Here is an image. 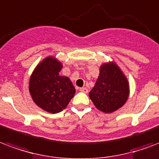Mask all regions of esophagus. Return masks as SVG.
Instances as JSON below:
<instances>
[{"mask_svg": "<svg viewBox=\"0 0 159 159\" xmlns=\"http://www.w3.org/2000/svg\"><path fill=\"white\" fill-rule=\"evenodd\" d=\"M80 92H82V93H88V90L87 88H81L79 89Z\"/></svg>", "mask_w": 159, "mask_h": 159, "instance_id": "esophagus-1", "label": "esophagus"}]
</instances>
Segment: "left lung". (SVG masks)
Here are the masks:
<instances>
[{
  "mask_svg": "<svg viewBox=\"0 0 159 159\" xmlns=\"http://www.w3.org/2000/svg\"><path fill=\"white\" fill-rule=\"evenodd\" d=\"M129 96L128 79L119 66L112 61L102 64L89 98L97 108L103 112H112L123 107Z\"/></svg>",
  "mask_w": 159,
  "mask_h": 159,
  "instance_id": "8db88e82",
  "label": "left lung"
}]
</instances>
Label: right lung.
Returning <instances> with one entry per match:
<instances>
[{
  "mask_svg": "<svg viewBox=\"0 0 159 159\" xmlns=\"http://www.w3.org/2000/svg\"><path fill=\"white\" fill-rule=\"evenodd\" d=\"M62 64L53 57L40 62L30 77L29 91L37 106L51 113L61 112L75 94V88L67 77L61 76Z\"/></svg>",
  "mask_w": 159,
  "mask_h": 159,
  "instance_id": "obj_1",
  "label": "right lung"
}]
</instances>
